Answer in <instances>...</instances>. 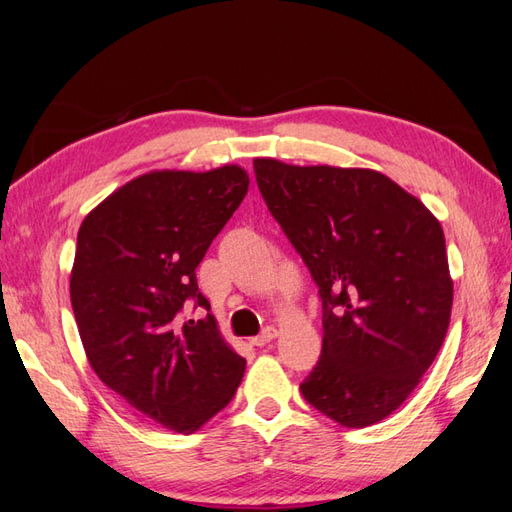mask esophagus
<instances>
[{
    "instance_id": "esophagus-1",
    "label": "esophagus",
    "mask_w": 512,
    "mask_h": 512,
    "mask_svg": "<svg viewBox=\"0 0 512 512\" xmlns=\"http://www.w3.org/2000/svg\"><path fill=\"white\" fill-rule=\"evenodd\" d=\"M275 336H277V330L270 328V325H268V328H264L257 336H253V339H250V343L257 345V347H264V345H268L270 341H273Z\"/></svg>"
}]
</instances>
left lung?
I'll return each mask as SVG.
<instances>
[{
    "instance_id": "1",
    "label": "left lung",
    "mask_w": 512,
    "mask_h": 512,
    "mask_svg": "<svg viewBox=\"0 0 512 512\" xmlns=\"http://www.w3.org/2000/svg\"><path fill=\"white\" fill-rule=\"evenodd\" d=\"M253 165L323 306L321 356L301 396L343 427L387 418L436 361L449 330L453 281L440 222L372 169L270 158Z\"/></svg>"
}]
</instances>
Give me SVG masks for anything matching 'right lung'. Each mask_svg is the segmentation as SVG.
Returning <instances> with one entry per match:
<instances>
[{"mask_svg":"<svg viewBox=\"0 0 512 512\" xmlns=\"http://www.w3.org/2000/svg\"><path fill=\"white\" fill-rule=\"evenodd\" d=\"M248 191L235 165L154 171L85 217L70 299L88 361L136 411L195 431L233 400L246 361L217 332L195 268ZM193 305L207 314L189 320Z\"/></svg>","mask_w":512,"mask_h":512,"instance_id":"obj_1","label":"right lung"}]
</instances>
